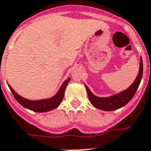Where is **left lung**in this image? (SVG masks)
<instances>
[{
  "instance_id": "left-lung-1",
  "label": "left lung",
  "mask_w": 151,
  "mask_h": 151,
  "mask_svg": "<svg viewBox=\"0 0 151 151\" xmlns=\"http://www.w3.org/2000/svg\"><path fill=\"white\" fill-rule=\"evenodd\" d=\"M142 76H143V60L140 57L139 73L137 74V78L127 89L122 91L118 94L112 95L109 97H98L94 95L88 88V87L84 84L88 92L89 101L94 107L103 111H113V110L119 109L127 105L133 99L137 88L139 87V83L141 81Z\"/></svg>"
}]
</instances>
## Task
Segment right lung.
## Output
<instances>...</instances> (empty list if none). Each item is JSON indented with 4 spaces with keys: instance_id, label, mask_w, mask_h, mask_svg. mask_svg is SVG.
Instances as JSON below:
<instances>
[{
    "instance_id": "add662e5",
    "label": "right lung",
    "mask_w": 151,
    "mask_h": 151,
    "mask_svg": "<svg viewBox=\"0 0 151 151\" xmlns=\"http://www.w3.org/2000/svg\"><path fill=\"white\" fill-rule=\"evenodd\" d=\"M70 81V78L64 81V82L62 84L59 91L56 92L54 96L51 97L50 99L35 100V101L26 99L20 96L14 91V89L10 86L9 84H8V85L13 95H14V99L18 101V103L22 105L23 107L26 108L28 109L32 110L33 111H36V112H46V111H51V110L58 107L60 104L61 103V101H63L65 89H66V87H67Z\"/></svg>"
}]
</instances>
